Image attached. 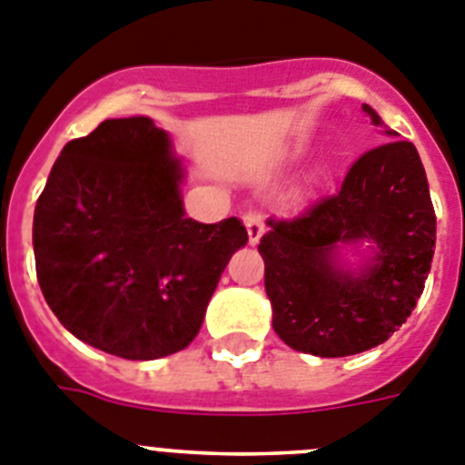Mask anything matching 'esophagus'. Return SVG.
<instances>
[{
	"mask_svg": "<svg viewBox=\"0 0 465 465\" xmlns=\"http://www.w3.org/2000/svg\"><path fill=\"white\" fill-rule=\"evenodd\" d=\"M242 223H245V229H248L250 245H257L259 238L263 236V220H262V215H257V213H248V215L242 217Z\"/></svg>",
	"mask_w": 465,
	"mask_h": 465,
	"instance_id": "esophagus-1",
	"label": "esophagus"
}]
</instances>
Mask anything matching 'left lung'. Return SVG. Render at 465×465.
Here are the masks:
<instances>
[{
  "mask_svg": "<svg viewBox=\"0 0 465 465\" xmlns=\"http://www.w3.org/2000/svg\"><path fill=\"white\" fill-rule=\"evenodd\" d=\"M384 145L347 171L336 194L294 220H269L259 242L273 329L292 350L350 357L387 341L429 278L436 213L420 153L363 104Z\"/></svg>",
  "mask_w": 465,
  "mask_h": 465,
  "instance_id": "obj_1",
  "label": "left lung"
}]
</instances>
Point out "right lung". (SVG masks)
<instances>
[{
  "mask_svg": "<svg viewBox=\"0 0 465 465\" xmlns=\"http://www.w3.org/2000/svg\"><path fill=\"white\" fill-rule=\"evenodd\" d=\"M187 164L150 118L104 120L62 148L35 208L36 278L66 331L102 352L153 361L199 333L238 217L185 215Z\"/></svg>",
  "mask_w": 465,
  "mask_h": 465,
  "instance_id": "add662e5",
  "label": "right lung"
}]
</instances>
